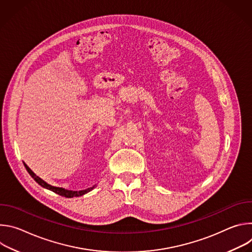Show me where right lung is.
Segmentation results:
<instances>
[{
  "label": "right lung",
  "mask_w": 252,
  "mask_h": 252,
  "mask_svg": "<svg viewBox=\"0 0 252 252\" xmlns=\"http://www.w3.org/2000/svg\"><path fill=\"white\" fill-rule=\"evenodd\" d=\"M24 165H25L26 169L28 170V172L30 173V175H31V176L34 179V181L37 182L41 187H43V188H45V189H50V190H52V191H54V192H56V193H58V194H60V195H62V196H64V197L70 198V197H74V196H81V195H84V194L88 193L89 191H91V190L95 187V186H94L93 188H90V189H84V190H79V191L67 190V189H62V188L53 187V186L47 184L45 181H43V179L40 178L38 175H35V174L32 172V170L26 163H24Z\"/></svg>",
  "instance_id": "add662e5"
}]
</instances>
